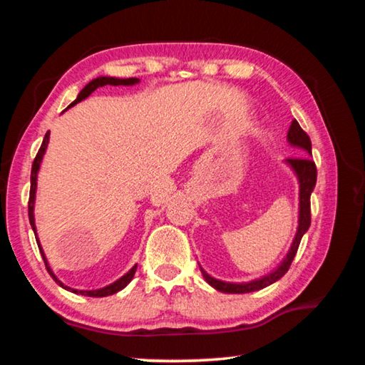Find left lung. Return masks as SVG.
<instances>
[{"mask_svg": "<svg viewBox=\"0 0 365 365\" xmlns=\"http://www.w3.org/2000/svg\"><path fill=\"white\" fill-rule=\"evenodd\" d=\"M287 141L293 148H299V150L304 151V156H309V158L285 159V164L293 170V174L296 175V178H298V185H299L298 227H296V233H294L292 246H289L287 256L282 259L280 264L277 265L275 269H272L269 274H265L262 277H259V279H255L251 282L235 283V282H224V280L214 279V277L209 275L207 272L200 265L201 274H202V277H205V280L212 288L217 289V292L230 293V294L251 293V292H257V289L269 287V285H272V283H275L277 280H280L282 277L287 274L289 265H292V262H293L296 251H298V248H299L302 235L309 230V225H311V193L314 191V187H316V182H317V169H316V164H314V160L311 159V156H312L311 138H309V135L299 127L298 120H293L292 125H289V128H288Z\"/></svg>", "mask_w": 365, "mask_h": 365, "instance_id": "obj_1", "label": "left lung"}]
</instances>
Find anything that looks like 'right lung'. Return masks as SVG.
Instances as JSON below:
<instances>
[{
  "mask_svg": "<svg viewBox=\"0 0 365 365\" xmlns=\"http://www.w3.org/2000/svg\"><path fill=\"white\" fill-rule=\"evenodd\" d=\"M137 83H140V78H135V77H132V78H117V77H108V76L96 77V78H93V80H91V82H88V83H86V85L83 86L82 91H80L78 96H77V100L72 101V103L69 104V108L76 106V104L80 103V101H83L85 98H88L91 93H93V91H95L96 88H100V86H104V85H114V86H117V85H125V86H132V85H137ZM69 108H67V109H69ZM48 143H49V132H46L45 138H43V143H41V146H40L38 154H36V158H35L34 164H32V174H30V197H29V219H30V225H32V230H34L35 238H36V245H38V248H40L41 257H43V261H45L48 274L53 277V280L56 282L61 288H64V289H67V292L76 293V294L91 296V298H103V296H109V294H114V293H117V292H120V289L125 288V287L128 285V283L132 282L135 272H137V264H135L133 267L127 272V274H123V275L120 277V279H117L115 282L109 283V285L103 287V288H98V289H76V288L67 287V285H64V283L58 279L56 275H54L53 269L49 267V262H48V259H46V256H45V251H43L41 245H40V240H38V235H36V225H35L36 180H38V170H40L43 156H45V153H46Z\"/></svg>",
  "mask_w": 365,
  "mask_h": 365,
  "instance_id": "add662e5",
  "label": "right lung"
}]
</instances>
